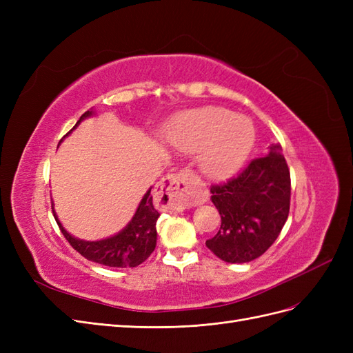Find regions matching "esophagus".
Masks as SVG:
<instances>
[{
  "mask_svg": "<svg viewBox=\"0 0 353 353\" xmlns=\"http://www.w3.org/2000/svg\"><path fill=\"white\" fill-rule=\"evenodd\" d=\"M196 176L184 169L160 181L154 191V197L169 210H183L190 206L200 205L208 200L206 191L196 193Z\"/></svg>",
  "mask_w": 353,
  "mask_h": 353,
  "instance_id": "esophagus-1",
  "label": "esophagus"
}]
</instances>
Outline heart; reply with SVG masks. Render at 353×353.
Returning a JSON list of instances; mask_svg holds the SVG:
<instances>
[{"mask_svg": "<svg viewBox=\"0 0 353 353\" xmlns=\"http://www.w3.org/2000/svg\"><path fill=\"white\" fill-rule=\"evenodd\" d=\"M179 150L199 153L200 172L212 181L230 178L244 165L254 145V128L245 116L222 108L184 114L169 131Z\"/></svg>", "mask_w": 353, "mask_h": 353, "instance_id": "b5f03b06", "label": "heart"}]
</instances>
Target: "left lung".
<instances>
[{"label": "left lung", "instance_id": "1", "mask_svg": "<svg viewBox=\"0 0 353 353\" xmlns=\"http://www.w3.org/2000/svg\"><path fill=\"white\" fill-rule=\"evenodd\" d=\"M221 228L208 249L228 263L259 258L279 237L290 210V172L279 143L227 184L210 188Z\"/></svg>", "mask_w": 353, "mask_h": 353}]
</instances>
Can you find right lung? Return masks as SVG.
<instances>
[{
    "instance_id": "1",
    "label": "right lung",
    "mask_w": 353,
    "mask_h": 353,
    "mask_svg": "<svg viewBox=\"0 0 353 353\" xmlns=\"http://www.w3.org/2000/svg\"><path fill=\"white\" fill-rule=\"evenodd\" d=\"M94 113V110L85 112L79 117L77 125H74L63 138H66L69 134H72V131L77 130L82 121L87 119V117H91ZM150 193L152 187L145 191V194L143 196L140 203H138L131 221L128 222L119 232L113 234L110 237L95 241L81 240L72 236V234L68 232V230L63 227V223L60 222L54 210V206H52V213H54V218L59 223L63 236L66 237V240L72 244V248L79 252L83 258L100 265L113 266V268H134V266L143 263L148 256L153 253L157 241L156 222L160 216V213L154 209L153 197ZM52 205H54V203H52Z\"/></svg>"
}]
</instances>
